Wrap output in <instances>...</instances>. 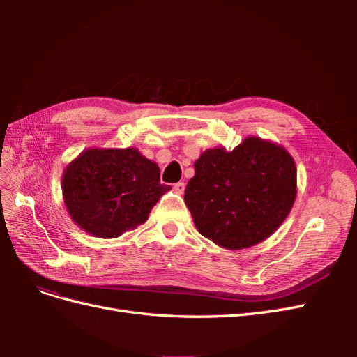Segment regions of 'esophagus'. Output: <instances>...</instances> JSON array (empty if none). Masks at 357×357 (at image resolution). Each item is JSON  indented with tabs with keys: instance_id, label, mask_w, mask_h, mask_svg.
Segmentation results:
<instances>
[{
	"instance_id": "1",
	"label": "esophagus",
	"mask_w": 357,
	"mask_h": 357,
	"mask_svg": "<svg viewBox=\"0 0 357 357\" xmlns=\"http://www.w3.org/2000/svg\"><path fill=\"white\" fill-rule=\"evenodd\" d=\"M185 189H186V185L183 181H178V183H176V185H174V192L178 193V195H181V193L185 192Z\"/></svg>"
}]
</instances>
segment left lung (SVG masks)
<instances>
[{
	"label": "left lung",
	"mask_w": 357,
	"mask_h": 357,
	"mask_svg": "<svg viewBox=\"0 0 357 357\" xmlns=\"http://www.w3.org/2000/svg\"><path fill=\"white\" fill-rule=\"evenodd\" d=\"M185 190L193 223L205 238L241 250L271 236L296 198V165L287 150L247 137L232 152L205 150Z\"/></svg>",
	"instance_id": "obj_1"
}]
</instances>
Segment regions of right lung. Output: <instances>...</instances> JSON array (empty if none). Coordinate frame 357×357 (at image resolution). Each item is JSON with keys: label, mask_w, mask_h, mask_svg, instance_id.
<instances>
[{"label": "right lung", "mask_w": 357, "mask_h": 357, "mask_svg": "<svg viewBox=\"0 0 357 357\" xmlns=\"http://www.w3.org/2000/svg\"><path fill=\"white\" fill-rule=\"evenodd\" d=\"M156 162L135 147L86 149L62 174V198L73 222L96 238H117L147 220L171 186Z\"/></svg>", "instance_id": "add662e5"}]
</instances>
